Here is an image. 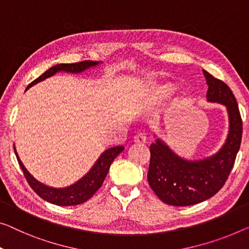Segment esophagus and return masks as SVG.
Masks as SVG:
<instances>
[{
	"label": "esophagus",
	"instance_id": "esophagus-1",
	"mask_svg": "<svg viewBox=\"0 0 249 249\" xmlns=\"http://www.w3.org/2000/svg\"><path fill=\"white\" fill-rule=\"evenodd\" d=\"M133 142L137 144H144L146 143V135L144 133H137L133 137Z\"/></svg>",
	"mask_w": 249,
	"mask_h": 249
}]
</instances>
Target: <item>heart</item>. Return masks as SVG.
Instances as JSON below:
<instances>
[{
    "mask_svg": "<svg viewBox=\"0 0 249 249\" xmlns=\"http://www.w3.org/2000/svg\"><path fill=\"white\" fill-rule=\"evenodd\" d=\"M171 90V86L166 84H152L148 88V101L152 104L159 103Z\"/></svg>",
    "mask_w": 249,
    "mask_h": 249,
    "instance_id": "1",
    "label": "heart"
}]
</instances>
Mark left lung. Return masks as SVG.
Returning a JSON list of instances; mask_svg holds the SVG:
<instances>
[{"mask_svg":"<svg viewBox=\"0 0 249 249\" xmlns=\"http://www.w3.org/2000/svg\"><path fill=\"white\" fill-rule=\"evenodd\" d=\"M203 76L208 85L207 102L221 104L227 109V139L216 153L195 161L179 157L161 139L151 144L148 184L170 206L196 205L216 195L231 171L242 142L243 122L231 89L206 70Z\"/></svg>","mask_w":249,"mask_h":249,"instance_id":"1","label":"left lung"}]
</instances>
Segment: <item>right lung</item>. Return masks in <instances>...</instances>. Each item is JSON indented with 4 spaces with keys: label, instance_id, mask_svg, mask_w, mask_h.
<instances>
[{
    "label": "right lung",
    "instance_id": "right-lung-1",
    "mask_svg": "<svg viewBox=\"0 0 249 249\" xmlns=\"http://www.w3.org/2000/svg\"><path fill=\"white\" fill-rule=\"evenodd\" d=\"M99 64H102V62L88 60L78 62V64L55 65L48 69L46 72H43L42 75L36 78V80H33L27 87V89L35 86L36 84L40 83V81L47 79V78L53 77L58 72L62 71L68 73H80L83 71H86L89 68H94V67L98 66ZM123 150L124 146H115L104 151L101 154V157L97 159V161L95 162V164L91 166V169L89 170L83 178H80L79 180L76 181L75 183L65 188H53L41 183L28 171L27 168H25L23 163L20 160V158H18L17 148L14 146V152H16L18 164H20L30 187L36 192V195L41 196L43 200L57 206L80 205V203L87 201L89 198H91L95 192L102 187L104 180H105L107 173L109 171L112 162L121 152H123Z\"/></svg>",
    "mask_w": 249,
    "mask_h": 249
}]
</instances>
